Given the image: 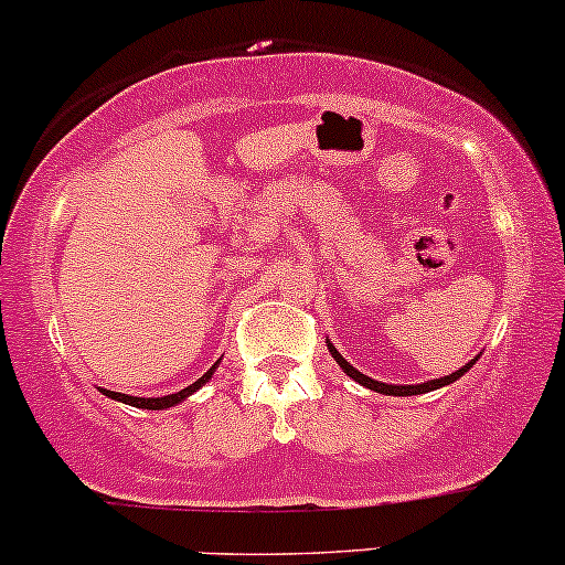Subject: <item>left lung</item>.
Here are the masks:
<instances>
[{"label": "left lung", "instance_id": "8db88e82", "mask_svg": "<svg viewBox=\"0 0 565 565\" xmlns=\"http://www.w3.org/2000/svg\"><path fill=\"white\" fill-rule=\"evenodd\" d=\"M329 352H331V358L337 360L339 363V369H342L344 373H348V376H352L355 379L358 384H363V386H369V390H373V392H382V394H394V397H407V394H424V392H431V390H439V386H445V384H452V382H458L460 376H463V373L471 369L473 363H477V360H471V363H466L463 369L460 371H455V373H450V376H445V379H434V382H426V384H416V386H394V384H382V382H373V379H369L365 376V373H360V371H355L352 369V365L348 363V360H344L342 355H339L337 352V348L334 344L329 342Z\"/></svg>", "mask_w": 565, "mask_h": 565}]
</instances>
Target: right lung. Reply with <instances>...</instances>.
<instances>
[{
    "label": "right lung",
    "mask_w": 565,
    "mask_h": 565,
    "mask_svg": "<svg viewBox=\"0 0 565 565\" xmlns=\"http://www.w3.org/2000/svg\"><path fill=\"white\" fill-rule=\"evenodd\" d=\"M215 365H217V363H215ZM215 365L205 373V376L196 379V382H194L192 386H186V390H181V392H175V394H168V397H131V394H120V392H110V390H102V392H105L107 397L118 399V403H126V405H134V407H147V411H162V407H173V405H179L181 399H186L189 394L200 390V386L205 384L210 376H213Z\"/></svg>",
    "instance_id": "add662e5"
}]
</instances>
